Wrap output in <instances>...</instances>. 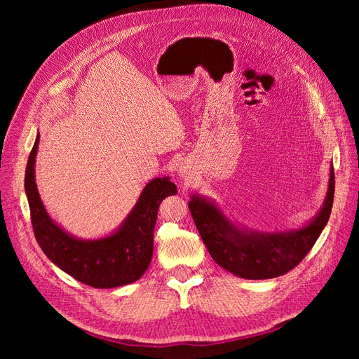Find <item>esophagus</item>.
<instances>
[{"label":"esophagus","instance_id":"1","mask_svg":"<svg viewBox=\"0 0 359 359\" xmlns=\"http://www.w3.org/2000/svg\"><path fill=\"white\" fill-rule=\"evenodd\" d=\"M180 175L182 177V178H189V175H190V173H189V170H187V168L186 166H181L180 168Z\"/></svg>","mask_w":359,"mask_h":359}]
</instances>
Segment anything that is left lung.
Instances as JSON below:
<instances>
[{
	"label": "left lung",
	"instance_id": "obj_1",
	"mask_svg": "<svg viewBox=\"0 0 359 359\" xmlns=\"http://www.w3.org/2000/svg\"><path fill=\"white\" fill-rule=\"evenodd\" d=\"M334 189L331 169L328 193L319 214L307 226L287 232L255 233L238 229L212 202L196 194L191 196L189 210L203 244L222 268L241 278H274L295 268L316 243L331 215Z\"/></svg>",
	"mask_w": 359,
	"mask_h": 359
}]
</instances>
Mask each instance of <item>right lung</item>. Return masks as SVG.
<instances>
[{"instance_id":"obj_1","label":"right lung","mask_w":359,"mask_h":359,"mask_svg":"<svg viewBox=\"0 0 359 359\" xmlns=\"http://www.w3.org/2000/svg\"><path fill=\"white\" fill-rule=\"evenodd\" d=\"M39 140L40 135L28 157L25 193L32 231L43 253L64 273L93 287L109 289L139 280L153 257L158 206L163 199L178 193L175 184L168 177L148 182L133 211L115 233L93 241L78 240L52 222L40 199L34 180Z\"/></svg>"}]
</instances>
